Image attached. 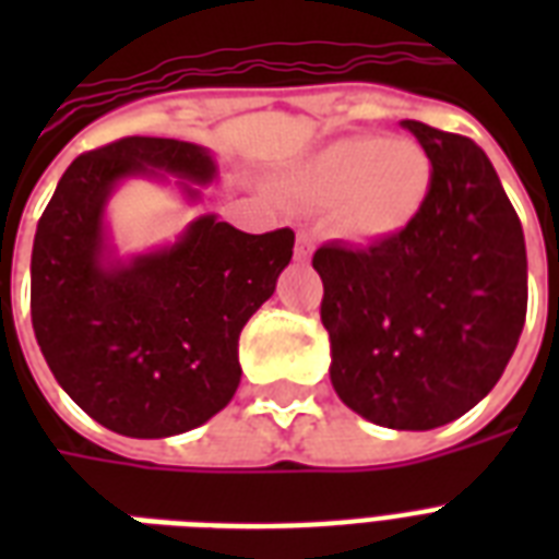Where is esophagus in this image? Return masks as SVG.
<instances>
[{
    "label": "esophagus",
    "mask_w": 559,
    "mask_h": 559,
    "mask_svg": "<svg viewBox=\"0 0 559 559\" xmlns=\"http://www.w3.org/2000/svg\"><path fill=\"white\" fill-rule=\"evenodd\" d=\"M313 254V237L307 231H298V243H296V261H310Z\"/></svg>",
    "instance_id": "34e87169"
}]
</instances>
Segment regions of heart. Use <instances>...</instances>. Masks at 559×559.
<instances>
[{"mask_svg":"<svg viewBox=\"0 0 559 559\" xmlns=\"http://www.w3.org/2000/svg\"><path fill=\"white\" fill-rule=\"evenodd\" d=\"M298 200L333 209L340 228L357 240L403 231L424 209L432 162L412 139L350 135L328 144L289 174Z\"/></svg>","mask_w":559,"mask_h":559,"instance_id":"heart-1","label":"heart"}]
</instances>
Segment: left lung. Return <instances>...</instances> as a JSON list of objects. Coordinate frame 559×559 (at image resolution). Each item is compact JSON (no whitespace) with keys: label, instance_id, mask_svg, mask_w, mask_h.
Segmentation results:
<instances>
[{"label":"left lung","instance_id":"left-lung-1","mask_svg":"<svg viewBox=\"0 0 559 559\" xmlns=\"http://www.w3.org/2000/svg\"><path fill=\"white\" fill-rule=\"evenodd\" d=\"M432 162L424 209L371 246L324 243L322 324L331 382L357 415L435 429L487 397L528 310L525 235L476 142L403 121Z\"/></svg>","mask_w":559,"mask_h":559}]
</instances>
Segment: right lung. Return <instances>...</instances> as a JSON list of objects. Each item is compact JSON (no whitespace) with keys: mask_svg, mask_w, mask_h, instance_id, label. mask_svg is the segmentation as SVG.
<instances>
[{"mask_svg":"<svg viewBox=\"0 0 559 559\" xmlns=\"http://www.w3.org/2000/svg\"><path fill=\"white\" fill-rule=\"evenodd\" d=\"M135 177H179L197 202L217 165L200 144L151 135L78 156L37 223L31 324L55 380L86 415L127 438H168L235 397L240 331L275 293L296 235H246L200 214L174 243L121 258L107 202Z\"/></svg>","mask_w":559,"mask_h":559,"instance_id":"obj_1","label":"right lung"}]
</instances>
